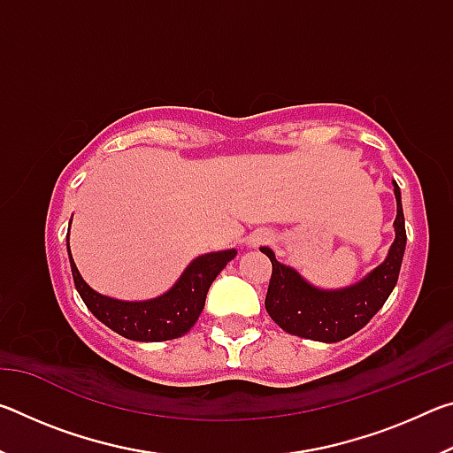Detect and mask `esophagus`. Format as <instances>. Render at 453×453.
<instances>
[{
  "mask_svg": "<svg viewBox=\"0 0 453 453\" xmlns=\"http://www.w3.org/2000/svg\"><path fill=\"white\" fill-rule=\"evenodd\" d=\"M272 240V234L267 232V229H256V232H251L248 235V245L250 248H262V245L270 243Z\"/></svg>",
  "mask_w": 453,
  "mask_h": 453,
  "instance_id": "34e87169",
  "label": "esophagus"
}]
</instances>
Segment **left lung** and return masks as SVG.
Segmentation results:
<instances>
[{
  "label": "left lung",
  "instance_id": "left-lung-1",
  "mask_svg": "<svg viewBox=\"0 0 453 453\" xmlns=\"http://www.w3.org/2000/svg\"><path fill=\"white\" fill-rule=\"evenodd\" d=\"M397 216L394 221L395 240L386 262L357 281L356 286L327 291L305 281L294 267L275 259L270 248H262L272 262V280L265 296V310L283 332L316 342H342L359 332L392 294L400 275L405 251V221L402 194L394 181Z\"/></svg>",
  "mask_w": 453,
  "mask_h": 453
}]
</instances>
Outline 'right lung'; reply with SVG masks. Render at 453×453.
Returning <instances> with one entry per match:
<instances>
[{"mask_svg": "<svg viewBox=\"0 0 453 453\" xmlns=\"http://www.w3.org/2000/svg\"><path fill=\"white\" fill-rule=\"evenodd\" d=\"M70 254V242H67ZM235 250L213 251L194 259L167 294L150 302H119L91 289L75 267L72 275L78 294L94 316L113 332L134 342H165L186 335L202 313L211 281L235 257Z\"/></svg>", "mask_w": 453, "mask_h": 453, "instance_id": "add662e5", "label": "right lung"}]
</instances>
